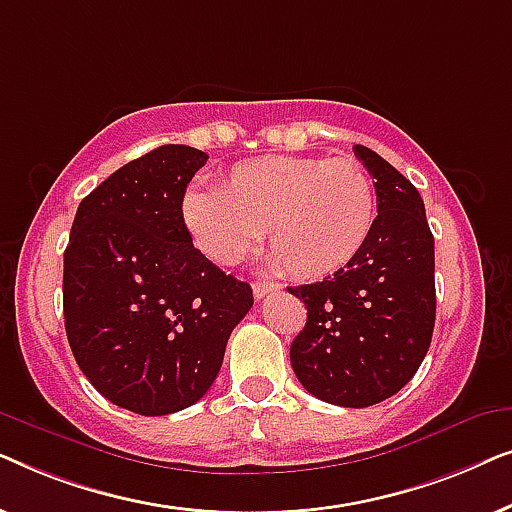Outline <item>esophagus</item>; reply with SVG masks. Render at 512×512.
Listing matches in <instances>:
<instances>
[{
    "mask_svg": "<svg viewBox=\"0 0 512 512\" xmlns=\"http://www.w3.org/2000/svg\"><path fill=\"white\" fill-rule=\"evenodd\" d=\"M251 289H254L256 300H261V298L268 296L270 291H277V284H270V282H254V286H251Z\"/></svg>",
    "mask_w": 512,
    "mask_h": 512,
    "instance_id": "obj_1",
    "label": "esophagus"
}]
</instances>
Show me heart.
Here are the masks:
<instances>
[{"instance_id":"obj_1","label":"heart","mask_w":512,"mask_h":512,"mask_svg":"<svg viewBox=\"0 0 512 512\" xmlns=\"http://www.w3.org/2000/svg\"><path fill=\"white\" fill-rule=\"evenodd\" d=\"M375 219V184L354 158L244 160L216 193L184 198V223L209 261L240 263L265 228L270 263L300 282L347 268L366 247Z\"/></svg>"}]
</instances>
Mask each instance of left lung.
Returning a JSON list of instances; mask_svg holds the SVG:
<instances>
[{
	"label": "left lung",
	"mask_w": 512,
	"mask_h": 512,
	"mask_svg": "<svg viewBox=\"0 0 512 512\" xmlns=\"http://www.w3.org/2000/svg\"><path fill=\"white\" fill-rule=\"evenodd\" d=\"M354 153L375 179V228L347 268L289 286L307 307L291 366L319 401L368 408L398 394L429 352L436 256L417 188L375 151L356 144Z\"/></svg>",
	"instance_id": "8db88e82"
}]
</instances>
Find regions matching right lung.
<instances>
[{"label":"right lung","mask_w":512,"mask_h":512,"mask_svg":"<svg viewBox=\"0 0 512 512\" xmlns=\"http://www.w3.org/2000/svg\"><path fill=\"white\" fill-rule=\"evenodd\" d=\"M207 153L165 144L130 160L76 209L62 307L83 375L144 417L200 401L233 328L254 305L247 282L193 247L184 193Z\"/></svg>","instance_id":"obj_1"}]
</instances>
